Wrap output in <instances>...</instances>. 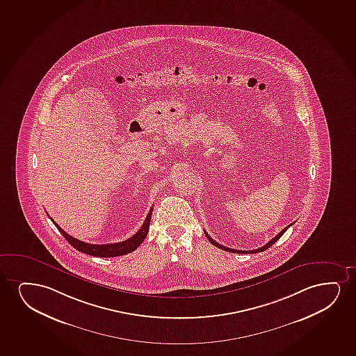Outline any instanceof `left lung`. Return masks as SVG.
Here are the masks:
<instances>
[{"label": "left lung", "instance_id": "1", "mask_svg": "<svg viewBox=\"0 0 356 356\" xmlns=\"http://www.w3.org/2000/svg\"><path fill=\"white\" fill-rule=\"evenodd\" d=\"M291 225H290V226H291ZM290 226L285 227V228H284V229H282V232H279L277 236L273 238L272 241H268L267 244L264 245V246H262V248H259V249L251 250V251H250V250L249 251H243V250H236L231 249V248H226V246H223V245L218 244V243H216V241H213V238L209 236L207 232L204 231V233H205V236H207V238H208L209 241H210V243H211V244L215 245L216 248H220V249L225 250V251H229V252H234V254H256V252H262V251H264V250H267L268 248H270V246H272V245L274 244L275 241H279V239H280V236H282V234H284V233H285V232L287 231V228H289V227Z\"/></svg>", "mask_w": 356, "mask_h": 356}]
</instances>
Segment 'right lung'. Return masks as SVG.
<instances>
[{
	"label": "right lung",
	"instance_id": "add662e5",
	"mask_svg": "<svg viewBox=\"0 0 356 356\" xmlns=\"http://www.w3.org/2000/svg\"><path fill=\"white\" fill-rule=\"evenodd\" d=\"M152 211L153 207H151V210H149L146 220L143 222L139 232H136V234H134L129 239H127V241L115 243V244L95 245L79 241V239H76L74 236H69L64 229H61L60 227L56 225V222L53 221L51 218V220L56 225V228L60 231L65 239L69 241L70 244L72 245L74 249L79 250V251L83 252V254L95 256V257H115V256L129 254L131 251H134V250L139 248V245L147 236L148 229H149V222H151V217H152Z\"/></svg>",
	"mask_w": 356,
	"mask_h": 356
}]
</instances>
